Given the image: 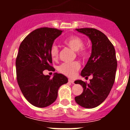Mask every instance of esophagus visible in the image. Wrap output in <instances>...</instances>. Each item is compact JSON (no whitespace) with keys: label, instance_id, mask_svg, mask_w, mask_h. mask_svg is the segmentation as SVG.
Listing matches in <instances>:
<instances>
[{"label":"esophagus","instance_id":"obj_1","mask_svg":"<svg viewBox=\"0 0 130 130\" xmlns=\"http://www.w3.org/2000/svg\"><path fill=\"white\" fill-rule=\"evenodd\" d=\"M68 82L70 83H71V84H74V80L72 79H68Z\"/></svg>","mask_w":130,"mask_h":130}]
</instances>
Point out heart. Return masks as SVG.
Segmentation results:
<instances>
[{
	"label": "heart",
	"mask_w": 130,
	"mask_h": 130,
	"mask_svg": "<svg viewBox=\"0 0 130 130\" xmlns=\"http://www.w3.org/2000/svg\"><path fill=\"white\" fill-rule=\"evenodd\" d=\"M64 44L75 51L77 56L85 59L87 56V49L84 46V41L81 38L76 35H71L64 40ZM50 54L54 60H57L59 56V49L56 44H53L50 49ZM80 68V64L77 61L63 63L58 67V71L66 76L73 77L76 75Z\"/></svg>",
	"instance_id": "heart-1"
}]
</instances>
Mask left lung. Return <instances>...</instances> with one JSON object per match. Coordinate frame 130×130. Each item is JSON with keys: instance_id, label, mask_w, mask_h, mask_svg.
I'll list each match as a JSON object with an SVG mask.
<instances>
[{"instance_id": "left-lung-1", "label": "left lung", "mask_w": 130, "mask_h": 130, "mask_svg": "<svg viewBox=\"0 0 130 130\" xmlns=\"http://www.w3.org/2000/svg\"><path fill=\"white\" fill-rule=\"evenodd\" d=\"M76 30L89 37L92 41V54L80 74L86 78L92 75L93 78L89 84L81 80L74 82L83 87V93L76 96L75 101L83 108H93L108 97L114 83L117 67L116 51L101 31L94 28Z\"/></svg>"}]
</instances>
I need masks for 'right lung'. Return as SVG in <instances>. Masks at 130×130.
Wrapping results in <instances>:
<instances>
[{
    "label": "right lung",
    "instance_id": "add662e5",
    "mask_svg": "<svg viewBox=\"0 0 130 130\" xmlns=\"http://www.w3.org/2000/svg\"><path fill=\"white\" fill-rule=\"evenodd\" d=\"M63 30L41 27L32 31L21 43L16 59V79L24 96L30 104L44 108L53 103L59 88L68 83L66 76L54 73L53 78L43 71H55L50 49Z\"/></svg>",
    "mask_w": 130,
    "mask_h": 130
}]
</instances>
